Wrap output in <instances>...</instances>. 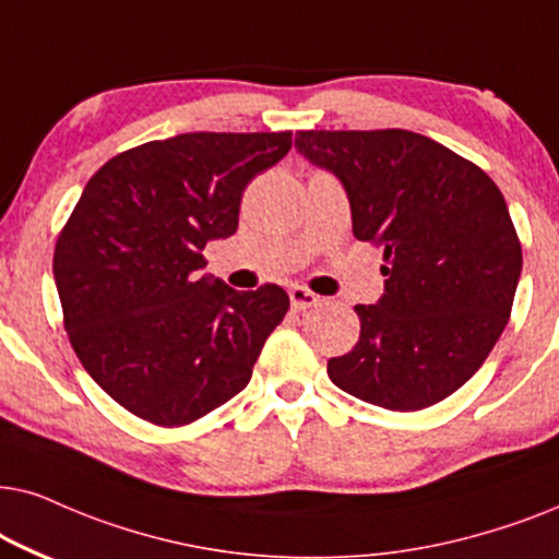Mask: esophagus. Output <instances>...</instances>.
<instances>
[{"mask_svg": "<svg viewBox=\"0 0 559 559\" xmlns=\"http://www.w3.org/2000/svg\"><path fill=\"white\" fill-rule=\"evenodd\" d=\"M288 296H292V307L296 311L311 309V307H317V304H319V296L311 294L309 288H304V286H292V288H288Z\"/></svg>", "mask_w": 559, "mask_h": 559, "instance_id": "34e87169", "label": "esophagus"}]
</instances>
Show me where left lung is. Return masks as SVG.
<instances>
[{"label": "left lung", "mask_w": 559, "mask_h": 559, "mask_svg": "<svg viewBox=\"0 0 559 559\" xmlns=\"http://www.w3.org/2000/svg\"><path fill=\"white\" fill-rule=\"evenodd\" d=\"M296 147L345 186L353 235L383 248L385 294L357 304L360 340L332 357L337 389L391 412L448 399L511 317L522 242L486 170L408 130H301Z\"/></svg>", "instance_id": "8db88e82"}]
</instances>
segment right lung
I'll return each instance as SVG.
<instances>
[{"label":"right lung","instance_id":"add662e5","mask_svg":"<svg viewBox=\"0 0 559 559\" xmlns=\"http://www.w3.org/2000/svg\"><path fill=\"white\" fill-rule=\"evenodd\" d=\"M292 151V132H186L130 147L88 178L53 275L86 373L140 419L183 427L250 383L288 294L199 275L235 235L245 186Z\"/></svg>","mask_w":559,"mask_h":559}]
</instances>
